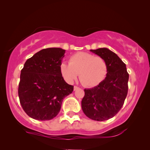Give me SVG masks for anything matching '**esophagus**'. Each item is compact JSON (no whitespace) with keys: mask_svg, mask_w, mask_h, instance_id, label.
<instances>
[{"mask_svg":"<svg viewBox=\"0 0 150 150\" xmlns=\"http://www.w3.org/2000/svg\"><path fill=\"white\" fill-rule=\"evenodd\" d=\"M79 89V87H78L77 86H74V91H76V90Z\"/></svg>","mask_w":150,"mask_h":150,"instance_id":"1","label":"esophagus"}]
</instances>
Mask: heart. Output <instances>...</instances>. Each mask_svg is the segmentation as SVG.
Here are the masks:
<instances>
[{"label":"heart","mask_w":150,"mask_h":150,"mask_svg":"<svg viewBox=\"0 0 150 150\" xmlns=\"http://www.w3.org/2000/svg\"><path fill=\"white\" fill-rule=\"evenodd\" d=\"M61 74L67 83H72L79 74V79L84 86L93 87L104 81L108 74V65L101 57L87 52H77L71 55L69 64L62 63Z\"/></svg>","instance_id":"1"}]
</instances>
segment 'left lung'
I'll list each match as a JSON object with an SVG mask.
<instances>
[{"instance_id":"1","label":"left lung","mask_w":150,"mask_h":150,"mask_svg":"<svg viewBox=\"0 0 150 150\" xmlns=\"http://www.w3.org/2000/svg\"><path fill=\"white\" fill-rule=\"evenodd\" d=\"M90 51L106 61L108 74L100 85L85 89L82 109L91 120H108L113 117L124 105L128 93L129 74L126 64L109 49L102 48Z\"/></svg>"}]
</instances>
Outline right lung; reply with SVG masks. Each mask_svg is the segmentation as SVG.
Masks as SVG:
<instances>
[{
  "label": "right lung",
  "instance_id": "1",
  "mask_svg": "<svg viewBox=\"0 0 150 150\" xmlns=\"http://www.w3.org/2000/svg\"><path fill=\"white\" fill-rule=\"evenodd\" d=\"M65 50L43 49L26 60L20 74V102L24 112L37 120H50L60 111L74 87L64 81L60 71Z\"/></svg>",
  "mask_w": 150,
  "mask_h": 150
}]
</instances>
